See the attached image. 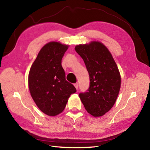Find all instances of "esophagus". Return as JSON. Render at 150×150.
Returning <instances> with one entry per match:
<instances>
[{
    "instance_id": "1",
    "label": "esophagus",
    "mask_w": 150,
    "mask_h": 150,
    "mask_svg": "<svg viewBox=\"0 0 150 150\" xmlns=\"http://www.w3.org/2000/svg\"><path fill=\"white\" fill-rule=\"evenodd\" d=\"M74 86L75 87L76 89L77 90V89H78V83H75L74 84Z\"/></svg>"
}]
</instances>
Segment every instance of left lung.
Returning <instances> with one entry per match:
<instances>
[{"label": "left lung", "mask_w": 150, "mask_h": 150, "mask_svg": "<svg viewBox=\"0 0 150 150\" xmlns=\"http://www.w3.org/2000/svg\"><path fill=\"white\" fill-rule=\"evenodd\" d=\"M75 49L85 63L90 79L89 87L79 97L88 113L95 117L103 116L112 108L120 91L121 78L117 64L101 42L79 45Z\"/></svg>", "instance_id": "obj_1"}]
</instances>
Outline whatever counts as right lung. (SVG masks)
<instances>
[{"instance_id": "add662e5", "label": "right lung", "mask_w": 150, "mask_h": 150, "mask_svg": "<svg viewBox=\"0 0 150 150\" xmlns=\"http://www.w3.org/2000/svg\"><path fill=\"white\" fill-rule=\"evenodd\" d=\"M67 45L51 42L38 52L28 75V86L32 97L42 112L56 116L64 110L68 99L76 93L74 86L65 78L61 59Z\"/></svg>"}]
</instances>
